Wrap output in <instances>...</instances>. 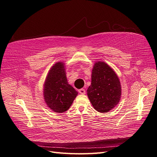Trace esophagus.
Listing matches in <instances>:
<instances>
[{
    "mask_svg": "<svg viewBox=\"0 0 157 157\" xmlns=\"http://www.w3.org/2000/svg\"><path fill=\"white\" fill-rule=\"evenodd\" d=\"M78 92H79L80 94H86V91H85V90L84 88H81V89L78 90Z\"/></svg>",
    "mask_w": 157,
    "mask_h": 157,
    "instance_id": "esophagus-1",
    "label": "esophagus"
}]
</instances>
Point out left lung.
I'll return each instance as SVG.
<instances>
[{
  "label": "left lung",
  "instance_id": "left-lung-1",
  "mask_svg": "<svg viewBox=\"0 0 157 157\" xmlns=\"http://www.w3.org/2000/svg\"><path fill=\"white\" fill-rule=\"evenodd\" d=\"M87 94L94 108L100 113H107L119 102L120 80L107 63L98 61L94 64L92 83L87 90Z\"/></svg>",
  "mask_w": 157,
  "mask_h": 157
}]
</instances>
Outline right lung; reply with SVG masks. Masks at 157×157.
<instances>
[{
	"label": "right lung",
	"mask_w": 157,
	"mask_h": 157,
	"mask_svg": "<svg viewBox=\"0 0 157 157\" xmlns=\"http://www.w3.org/2000/svg\"><path fill=\"white\" fill-rule=\"evenodd\" d=\"M78 92L68 84L62 62L56 63L50 70L44 85L47 105L56 113L67 111Z\"/></svg>",
	"instance_id": "right-lung-1"
}]
</instances>
